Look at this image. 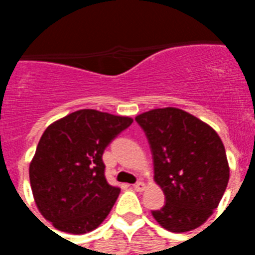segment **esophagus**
I'll return each instance as SVG.
<instances>
[{
	"instance_id": "obj_1",
	"label": "esophagus",
	"mask_w": 255,
	"mask_h": 255,
	"mask_svg": "<svg viewBox=\"0 0 255 255\" xmlns=\"http://www.w3.org/2000/svg\"><path fill=\"white\" fill-rule=\"evenodd\" d=\"M144 187H146V186H144L143 182H136L133 184V190H135V191H143Z\"/></svg>"
}]
</instances>
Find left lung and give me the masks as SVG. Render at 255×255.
<instances>
[{"label":"left lung","mask_w":255,"mask_h":255,"mask_svg":"<svg viewBox=\"0 0 255 255\" xmlns=\"http://www.w3.org/2000/svg\"><path fill=\"white\" fill-rule=\"evenodd\" d=\"M149 140L154 179L165 205L151 214L171 232L203 224L219 206L230 180L224 144L208 124L177 108L135 117Z\"/></svg>","instance_id":"8db88e82"}]
</instances>
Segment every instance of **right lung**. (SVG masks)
Returning <instances> with one entry per match:
<instances>
[{
	"instance_id": "1",
	"label": "right lung",
	"mask_w": 255,
	"mask_h": 255,
	"mask_svg": "<svg viewBox=\"0 0 255 255\" xmlns=\"http://www.w3.org/2000/svg\"><path fill=\"white\" fill-rule=\"evenodd\" d=\"M131 117L82 109L46 128L30 164V183L42 216L69 234L95 230L120 188L106 182L102 154Z\"/></svg>"
}]
</instances>
